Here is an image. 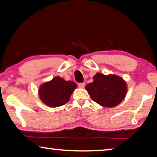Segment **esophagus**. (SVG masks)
<instances>
[{"label":"esophagus","instance_id":"34e87169","mask_svg":"<svg viewBox=\"0 0 157 157\" xmlns=\"http://www.w3.org/2000/svg\"><path fill=\"white\" fill-rule=\"evenodd\" d=\"M85 84L84 82H81L78 84V86L79 88H84L85 87Z\"/></svg>","mask_w":157,"mask_h":157}]
</instances>
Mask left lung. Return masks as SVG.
Instances as JSON below:
<instances>
[{
  "mask_svg": "<svg viewBox=\"0 0 157 157\" xmlns=\"http://www.w3.org/2000/svg\"><path fill=\"white\" fill-rule=\"evenodd\" d=\"M93 82L86 86V90L94 101L106 107H113L124 99L127 86L120 77L97 73L94 76Z\"/></svg>",
  "mask_w": 157,
  "mask_h": 157,
  "instance_id": "obj_1",
  "label": "left lung"
}]
</instances>
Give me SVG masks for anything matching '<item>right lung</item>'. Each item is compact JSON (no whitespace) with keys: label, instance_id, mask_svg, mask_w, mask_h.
Masks as SVG:
<instances>
[{"label":"right lung","instance_id":"1","mask_svg":"<svg viewBox=\"0 0 157 157\" xmlns=\"http://www.w3.org/2000/svg\"><path fill=\"white\" fill-rule=\"evenodd\" d=\"M77 85L74 82L65 81L61 78L56 77L51 81L42 85L39 94L44 104L51 107H57L69 101Z\"/></svg>","mask_w":157,"mask_h":157}]
</instances>
